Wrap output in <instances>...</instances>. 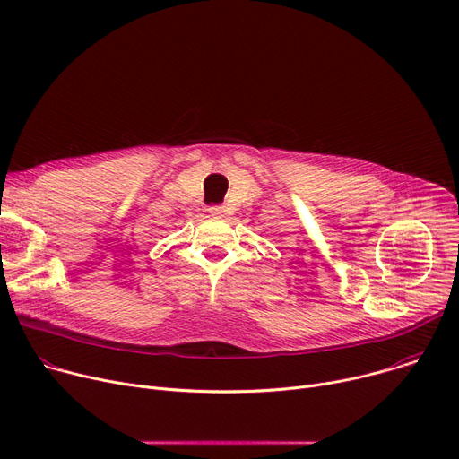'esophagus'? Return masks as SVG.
<instances>
[{
  "mask_svg": "<svg viewBox=\"0 0 459 459\" xmlns=\"http://www.w3.org/2000/svg\"><path fill=\"white\" fill-rule=\"evenodd\" d=\"M208 212L212 217H221L225 213V210L221 206H212V208H208Z\"/></svg>",
  "mask_w": 459,
  "mask_h": 459,
  "instance_id": "1",
  "label": "esophagus"
}]
</instances>
